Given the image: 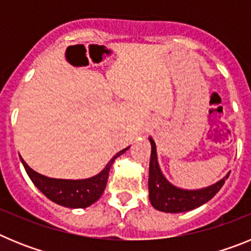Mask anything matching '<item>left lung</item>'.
Masks as SVG:
<instances>
[{"label":"left lung","mask_w":251,"mask_h":251,"mask_svg":"<svg viewBox=\"0 0 251 251\" xmlns=\"http://www.w3.org/2000/svg\"><path fill=\"white\" fill-rule=\"evenodd\" d=\"M150 142L152 151H151L150 159L148 191H150L151 203L158 211L178 214V212H186L200 207L220 191L226 178L229 177L230 174H227L215 185L201 188V190H182V188L176 187L171 185L161 172L158 161H157L156 143L152 138H150Z\"/></svg>","instance_id":"8db88e82"}]
</instances>
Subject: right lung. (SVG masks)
Wrapping results in <instances>:
<instances>
[{
    "label": "right lung",
    "mask_w": 251,
    "mask_h": 251,
    "mask_svg": "<svg viewBox=\"0 0 251 251\" xmlns=\"http://www.w3.org/2000/svg\"><path fill=\"white\" fill-rule=\"evenodd\" d=\"M128 148L129 147L119 151L110 159L109 163L104 167L100 174L86 179L50 178V177L43 176V175L35 172L32 168L28 167L27 163L21 157L20 158H21L22 165L25 167L31 181L34 182V185L39 188L40 191L48 197L49 200L57 203V205L65 206V207L84 208L99 200V197L103 195L104 190H105L113 162L121 154H123Z\"/></svg>",
    "instance_id": "obj_1"
}]
</instances>
